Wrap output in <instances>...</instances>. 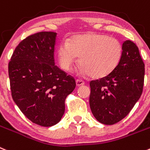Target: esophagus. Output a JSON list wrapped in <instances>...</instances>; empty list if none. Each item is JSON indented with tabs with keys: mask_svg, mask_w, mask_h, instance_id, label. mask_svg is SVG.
Here are the masks:
<instances>
[{
	"mask_svg": "<svg viewBox=\"0 0 150 150\" xmlns=\"http://www.w3.org/2000/svg\"><path fill=\"white\" fill-rule=\"evenodd\" d=\"M84 81H82V80H80V79H77L76 80V84L78 86H83V84H84Z\"/></svg>",
	"mask_w": 150,
	"mask_h": 150,
	"instance_id": "1",
	"label": "esophagus"
}]
</instances>
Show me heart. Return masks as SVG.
<instances>
[{
	"label": "heart",
	"mask_w": 150,
	"mask_h": 150,
	"mask_svg": "<svg viewBox=\"0 0 150 150\" xmlns=\"http://www.w3.org/2000/svg\"><path fill=\"white\" fill-rule=\"evenodd\" d=\"M123 47L119 40L98 33L75 35L68 42L61 43L58 57L61 68L72 70L77 58L80 71L94 78H102L115 70L122 56Z\"/></svg>",
	"instance_id": "b5f03b06"
}]
</instances>
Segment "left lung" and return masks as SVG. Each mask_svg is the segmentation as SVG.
<instances>
[{
	"label": "left lung",
	"mask_w": 150,
	"mask_h": 150,
	"mask_svg": "<svg viewBox=\"0 0 150 150\" xmlns=\"http://www.w3.org/2000/svg\"><path fill=\"white\" fill-rule=\"evenodd\" d=\"M122 47V56L115 70L89 83L91 111L99 122L106 125L124 118L140 98L144 88V63L138 47L126 40Z\"/></svg>",
	"instance_id": "8db88e82"
}]
</instances>
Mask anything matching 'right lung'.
Returning <instances> with one entry per match:
<instances>
[{
    "instance_id": "1",
    "label": "right lung",
    "mask_w": 150,
    "mask_h": 150,
    "mask_svg": "<svg viewBox=\"0 0 150 150\" xmlns=\"http://www.w3.org/2000/svg\"><path fill=\"white\" fill-rule=\"evenodd\" d=\"M57 33L40 32L19 43L9 62L12 97L32 122L51 127L61 121L75 78L54 65Z\"/></svg>"
}]
</instances>
